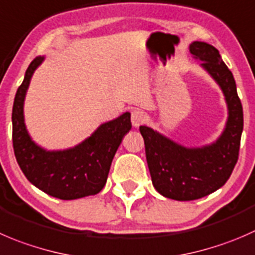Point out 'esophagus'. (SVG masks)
<instances>
[{"mask_svg":"<svg viewBox=\"0 0 255 255\" xmlns=\"http://www.w3.org/2000/svg\"><path fill=\"white\" fill-rule=\"evenodd\" d=\"M147 117H145V113L142 112L139 110L132 111V115H130V122H132L133 127H139L140 125L145 122Z\"/></svg>","mask_w":255,"mask_h":255,"instance_id":"esophagus-1","label":"esophagus"}]
</instances>
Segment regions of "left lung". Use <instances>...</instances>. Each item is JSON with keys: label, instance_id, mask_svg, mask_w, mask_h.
<instances>
[{"label": "left lung", "instance_id": "1", "mask_svg": "<svg viewBox=\"0 0 255 255\" xmlns=\"http://www.w3.org/2000/svg\"><path fill=\"white\" fill-rule=\"evenodd\" d=\"M189 52L202 61V67L221 87L228 107V120L216 142L192 148L147 126L139 127L153 187L163 197L175 201L199 199L226 184L238 160L243 132V107L236 81L218 49L206 42L194 41Z\"/></svg>", "mask_w": 255, "mask_h": 255}]
</instances>
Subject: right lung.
Here are the masks:
<instances>
[{"label": "right lung", "instance_id": "right-lung-1", "mask_svg": "<svg viewBox=\"0 0 255 255\" xmlns=\"http://www.w3.org/2000/svg\"><path fill=\"white\" fill-rule=\"evenodd\" d=\"M44 57H36L17 90L12 108V142L17 163L27 179L54 198L71 201L100 193L111 163L132 128L130 113L101 125L80 144L63 150H46L32 140L24 125L23 105L32 75Z\"/></svg>", "mask_w": 255, "mask_h": 255}]
</instances>
